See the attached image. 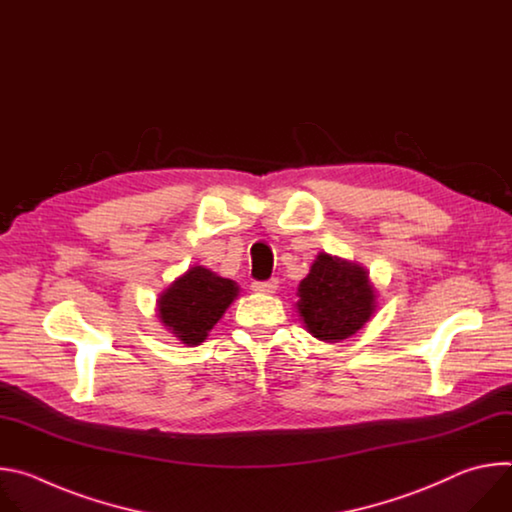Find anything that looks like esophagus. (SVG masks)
<instances>
[{
	"mask_svg": "<svg viewBox=\"0 0 512 512\" xmlns=\"http://www.w3.org/2000/svg\"><path fill=\"white\" fill-rule=\"evenodd\" d=\"M277 279H267V281H253V289L259 291V294H273V291L277 289Z\"/></svg>",
	"mask_w": 512,
	"mask_h": 512,
	"instance_id": "34e87169",
	"label": "esophagus"
}]
</instances>
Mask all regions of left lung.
Returning <instances> with one entry per match:
<instances>
[{"label":"left lung","mask_w":512,"mask_h":512,"mask_svg":"<svg viewBox=\"0 0 512 512\" xmlns=\"http://www.w3.org/2000/svg\"><path fill=\"white\" fill-rule=\"evenodd\" d=\"M298 310L320 340L338 342L356 334L375 312L369 273L356 263L320 253L298 287Z\"/></svg>","instance_id":"1"}]
</instances>
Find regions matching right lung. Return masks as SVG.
<instances>
[{"instance_id": "1", "label": "right lung", "mask_w": 512, "mask_h": 512, "mask_svg": "<svg viewBox=\"0 0 512 512\" xmlns=\"http://www.w3.org/2000/svg\"><path fill=\"white\" fill-rule=\"evenodd\" d=\"M237 294L239 287L235 281L218 277L198 265L164 291L158 300V314L178 340L196 346L206 340Z\"/></svg>"}]
</instances>
